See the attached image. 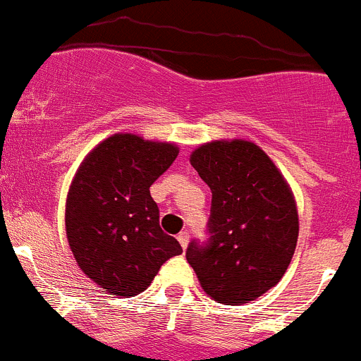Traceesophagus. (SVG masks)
Returning <instances> with one entry per match:
<instances>
[{"label": "esophagus", "mask_w": 361, "mask_h": 361, "mask_svg": "<svg viewBox=\"0 0 361 361\" xmlns=\"http://www.w3.org/2000/svg\"><path fill=\"white\" fill-rule=\"evenodd\" d=\"M178 241H180V245L183 246V248H187V245H188V233L187 232H180V233H178Z\"/></svg>", "instance_id": "obj_1"}]
</instances>
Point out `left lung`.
Returning <instances> with one entry per match:
<instances>
[{
  "mask_svg": "<svg viewBox=\"0 0 361 361\" xmlns=\"http://www.w3.org/2000/svg\"><path fill=\"white\" fill-rule=\"evenodd\" d=\"M212 190L210 243H190L187 261L214 300L239 306L271 290L297 248L298 212L282 173L259 145L214 140L190 154Z\"/></svg>",
  "mask_w": 361,
  "mask_h": 361,
  "instance_id": "8db88e82",
  "label": "left lung"
}]
</instances>
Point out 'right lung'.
I'll return each instance as SVG.
<instances>
[{
  "mask_svg": "<svg viewBox=\"0 0 361 361\" xmlns=\"http://www.w3.org/2000/svg\"><path fill=\"white\" fill-rule=\"evenodd\" d=\"M176 144L116 133L87 152L66 197V237L77 264L106 293L149 288L180 243L160 228L151 187L176 160Z\"/></svg>",
  "mask_w": 361,
  "mask_h": 361,
  "instance_id": "obj_1",
  "label": "right lung"
}]
</instances>
